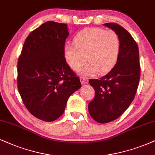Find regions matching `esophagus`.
I'll return each mask as SVG.
<instances>
[{"instance_id": "esophagus-1", "label": "esophagus", "mask_w": 155, "mask_h": 155, "mask_svg": "<svg viewBox=\"0 0 155 155\" xmlns=\"http://www.w3.org/2000/svg\"><path fill=\"white\" fill-rule=\"evenodd\" d=\"M81 83L83 84V85H85V84H87V82H88V81H87V79L86 78H84V77H81Z\"/></svg>"}]
</instances>
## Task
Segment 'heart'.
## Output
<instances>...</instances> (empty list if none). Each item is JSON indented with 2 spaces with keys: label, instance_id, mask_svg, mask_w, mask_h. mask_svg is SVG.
<instances>
[{
  "label": "heart",
  "instance_id": "obj_1",
  "mask_svg": "<svg viewBox=\"0 0 155 155\" xmlns=\"http://www.w3.org/2000/svg\"><path fill=\"white\" fill-rule=\"evenodd\" d=\"M74 45L64 48L65 60L74 71L82 70L84 75H93L99 71L104 74L115 66L119 55L120 39L113 30L90 27L82 30L74 39Z\"/></svg>",
  "mask_w": 155,
  "mask_h": 155
}]
</instances>
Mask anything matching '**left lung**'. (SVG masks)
Returning a JSON list of instances; mask_svg holds the SVG:
<instances>
[{"label": "left lung", "mask_w": 155, "mask_h": 155, "mask_svg": "<svg viewBox=\"0 0 155 155\" xmlns=\"http://www.w3.org/2000/svg\"><path fill=\"white\" fill-rule=\"evenodd\" d=\"M104 26L118 34L121 43L115 66L99 79L90 80L95 90V98L88 104L90 115L95 121L108 123L122 115L136 95L140 79L139 48L125 28L115 23Z\"/></svg>", "instance_id": "obj_1"}]
</instances>
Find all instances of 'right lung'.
<instances>
[{
    "instance_id": "add662e5",
    "label": "right lung",
    "mask_w": 155,
    "mask_h": 155,
    "mask_svg": "<svg viewBox=\"0 0 155 155\" xmlns=\"http://www.w3.org/2000/svg\"><path fill=\"white\" fill-rule=\"evenodd\" d=\"M68 35L67 24L45 22L29 34L19 56L18 92L28 111L42 121L60 117L69 97L81 87L64 57Z\"/></svg>"
}]
</instances>
